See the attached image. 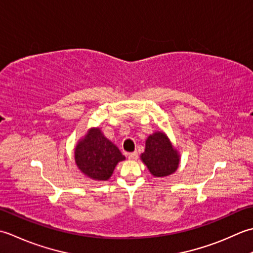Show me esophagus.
<instances>
[{
  "label": "esophagus",
  "instance_id": "1",
  "mask_svg": "<svg viewBox=\"0 0 253 253\" xmlns=\"http://www.w3.org/2000/svg\"><path fill=\"white\" fill-rule=\"evenodd\" d=\"M138 157V154L136 152H133V153H128L127 154V158L130 159V161H136Z\"/></svg>",
  "mask_w": 253,
  "mask_h": 253
}]
</instances>
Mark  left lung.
Instances as JSON below:
<instances>
[{"mask_svg":"<svg viewBox=\"0 0 253 253\" xmlns=\"http://www.w3.org/2000/svg\"><path fill=\"white\" fill-rule=\"evenodd\" d=\"M141 159L154 177L162 178L176 171L180 155L166 134L155 132L147 137Z\"/></svg>","mask_w":253,"mask_h":253,"instance_id":"1","label":"left lung"}]
</instances>
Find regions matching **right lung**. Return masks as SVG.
Returning a JSON list of instances; mask_svg holds the SVG:
<instances>
[{
	"instance_id": "add662e5",
	"label": "right lung",
	"mask_w": 253,
	"mask_h": 253,
	"mask_svg": "<svg viewBox=\"0 0 253 253\" xmlns=\"http://www.w3.org/2000/svg\"><path fill=\"white\" fill-rule=\"evenodd\" d=\"M75 163L85 176L97 181H107L117 164L125 161L115 144L102 134L99 127H91L75 147Z\"/></svg>"
}]
</instances>
